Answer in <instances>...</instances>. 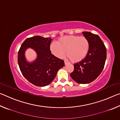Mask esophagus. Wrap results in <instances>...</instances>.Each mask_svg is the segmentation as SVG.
I'll return each mask as SVG.
<instances>
[{"label": "esophagus", "instance_id": "obj_1", "mask_svg": "<svg viewBox=\"0 0 120 120\" xmlns=\"http://www.w3.org/2000/svg\"><path fill=\"white\" fill-rule=\"evenodd\" d=\"M68 61H66V60H64V64H65V65H66L67 64H68Z\"/></svg>", "mask_w": 120, "mask_h": 120}]
</instances>
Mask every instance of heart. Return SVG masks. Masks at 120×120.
<instances>
[{
    "label": "heart",
    "instance_id": "b5f03b06",
    "mask_svg": "<svg viewBox=\"0 0 120 120\" xmlns=\"http://www.w3.org/2000/svg\"><path fill=\"white\" fill-rule=\"evenodd\" d=\"M89 44L84 36H67L61 38L58 43L51 44L50 49L52 53L59 58L66 54L73 62L80 61L88 54Z\"/></svg>",
    "mask_w": 120,
    "mask_h": 120
}]
</instances>
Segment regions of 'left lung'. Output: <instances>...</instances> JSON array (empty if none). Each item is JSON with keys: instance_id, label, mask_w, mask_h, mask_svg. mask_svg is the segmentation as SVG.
Instances as JSON below:
<instances>
[{"instance_id": "obj_1", "label": "left lung", "mask_w": 120, "mask_h": 120, "mask_svg": "<svg viewBox=\"0 0 120 120\" xmlns=\"http://www.w3.org/2000/svg\"><path fill=\"white\" fill-rule=\"evenodd\" d=\"M88 40L89 49L86 57L75 64L74 71L70 77L79 84L93 82L102 71L106 59V49L98 35L89 32H82Z\"/></svg>"}]
</instances>
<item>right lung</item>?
Segmentation results:
<instances>
[{
  "mask_svg": "<svg viewBox=\"0 0 120 120\" xmlns=\"http://www.w3.org/2000/svg\"><path fill=\"white\" fill-rule=\"evenodd\" d=\"M51 38L35 36L26 38L22 43L18 53V64L21 71L28 82L35 86L43 87L51 82L58 71L64 66V61L51 54L50 49ZM32 48L37 53L34 62L26 60L25 51Z\"/></svg>",
  "mask_w": 120,
  "mask_h": 120,
  "instance_id": "add662e5",
  "label": "right lung"
}]
</instances>
